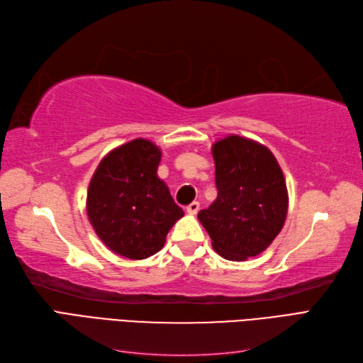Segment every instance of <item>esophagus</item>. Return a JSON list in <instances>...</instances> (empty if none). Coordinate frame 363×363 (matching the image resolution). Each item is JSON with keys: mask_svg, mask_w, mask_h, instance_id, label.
Here are the masks:
<instances>
[{"mask_svg": "<svg viewBox=\"0 0 363 363\" xmlns=\"http://www.w3.org/2000/svg\"><path fill=\"white\" fill-rule=\"evenodd\" d=\"M200 211V203L199 201H194L191 203L188 207H186V212H188L189 215H196Z\"/></svg>", "mask_w": 363, "mask_h": 363, "instance_id": "esophagus-1", "label": "esophagus"}]
</instances>
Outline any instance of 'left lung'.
<instances>
[{"label": "left lung", "mask_w": 363, "mask_h": 363, "mask_svg": "<svg viewBox=\"0 0 363 363\" xmlns=\"http://www.w3.org/2000/svg\"><path fill=\"white\" fill-rule=\"evenodd\" d=\"M216 200L199 213L213 250L244 262L265 251L283 228L288 189L277 159L259 142L238 135L212 147Z\"/></svg>", "instance_id": "left-lung-1"}]
</instances>
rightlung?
Returning a JSON list of instances; mask_svg holds the SVG:
<instances>
[{
	"label": "right lung",
	"instance_id": "add662e5",
	"mask_svg": "<svg viewBox=\"0 0 363 363\" xmlns=\"http://www.w3.org/2000/svg\"><path fill=\"white\" fill-rule=\"evenodd\" d=\"M162 151L147 139L112 150L98 164L87 189V218L104 245L127 259L162 250L184 213L157 177Z\"/></svg>",
	"mask_w": 363,
	"mask_h": 363
}]
</instances>
